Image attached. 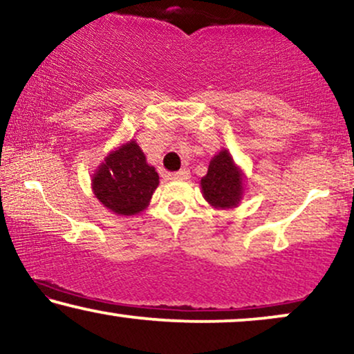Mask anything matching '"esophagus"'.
<instances>
[{
	"instance_id": "esophagus-1",
	"label": "esophagus",
	"mask_w": 354,
	"mask_h": 354,
	"mask_svg": "<svg viewBox=\"0 0 354 354\" xmlns=\"http://www.w3.org/2000/svg\"><path fill=\"white\" fill-rule=\"evenodd\" d=\"M169 178H171V180H176V181L189 180V169H186V168L185 169H180V171L169 174Z\"/></svg>"
}]
</instances>
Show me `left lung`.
<instances>
[{
    "mask_svg": "<svg viewBox=\"0 0 354 354\" xmlns=\"http://www.w3.org/2000/svg\"><path fill=\"white\" fill-rule=\"evenodd\" d=\"M243 173L236 167L229 150H221L210 160L207 174L201 180L203 196L216 209L236 207L243 196Z\"/></svg>",
    "mask_w": 354,
    "mask_h": 354,
    "instance_id": "8db88e82",
    "label": "left lung"
}]
</instances>
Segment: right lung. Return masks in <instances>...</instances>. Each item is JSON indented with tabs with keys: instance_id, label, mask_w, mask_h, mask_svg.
Listing matches in <instances>:
<instances>
[{
	"instance_id": "obj_1",
	"label": "right lung",
	"mask_w": 354,
	"mask_h": 354,
	"mask_svg": "<svg viewBox=\"0 0 354 354\" xmlns=\"http://www.w3.org/2000/svg\"><path fill=\"white\" fill-rule=\"evenodd\" d=\"M160 178L136 140L106 156L93 174V191L100 203L118 216H136L149 205Z\"/></svg>"
}]
</instances>
